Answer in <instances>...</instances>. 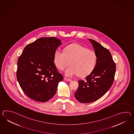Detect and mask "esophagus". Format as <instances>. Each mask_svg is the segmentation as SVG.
<instances>
[{"label": "esophagus", "mask_w": 134, "mask_h": 134, "mask_svg": "<svg viewBox=\"0 0 134 134\" xmlns=\"http://www.w3.org/2000/svg\"><path fill=\"white\" fill-rule=\"evenodd\" d=\"M64 79L65 80L67 81H70V82L71 81V79H69V78H67L66 77L64 78Z\"/></svg>", "instance_id": "esophagus-1"}]
</instances>
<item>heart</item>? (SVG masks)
Returning a JSON list of instances; mask_svg holds the SVG:
<instances>
[{"label":"heart","mask_w":134,"mask_h":134,"mask_svg":"<svg viewBox=\"0 0 134 134\" xmlns=\"http://www.w3.org/2000/svg\"><path fill=\"white\" fill-rule=\"evenodd\" d=\"M97 55L93 51L82 45L72 44L66 47L63 52L57 49L54 54V63L57 67L63 70L70 64L65 71L66 76L78 75L85 77L90 74L95 67Z\"/></svg>","instance_id":"obj_1"}]
</instances>
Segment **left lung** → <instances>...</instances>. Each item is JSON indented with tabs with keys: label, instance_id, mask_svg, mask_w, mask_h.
I'll return each instance as SVG.
<instances>
[{
	"label": "left lung",
	"instance_id": "1",
	"mask_svg": "<svg viewBox=\"0 0 134 134\" xmlns=\"http://www.w3.org/2000/svg\"><path fill=\"white\" fill-rule=\"evenodd\" d=\"M92 44L97 60L95 67L85 80H79L75 97L82 103H88L100 98L112 86L116 65L109 51L98 42L88 39Z\"/></svg>",
	"mask_w": 134,
	"mask_h": 134
}]
</instances>
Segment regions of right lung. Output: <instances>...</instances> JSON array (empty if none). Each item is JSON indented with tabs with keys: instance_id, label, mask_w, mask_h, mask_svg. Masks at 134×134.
<instances>
[{
	"instance_id": "1",
	"label": "right lung",
	"mask_w": 134,
	"mask_h": 134,
	"mask_svg": "<svg viewBox=\"0 0 134 134\" xmlns=\"http://www.w3.org/2000/svg\"><path fill=\"white\" fill-rule=\"evenodd\" d=\"M62 44L54 37H41L27 45L18 58L17 80L24 93L35 101L50 100L63 80L54 63L55 51Z\"/></svg>"
}]
</instances>
